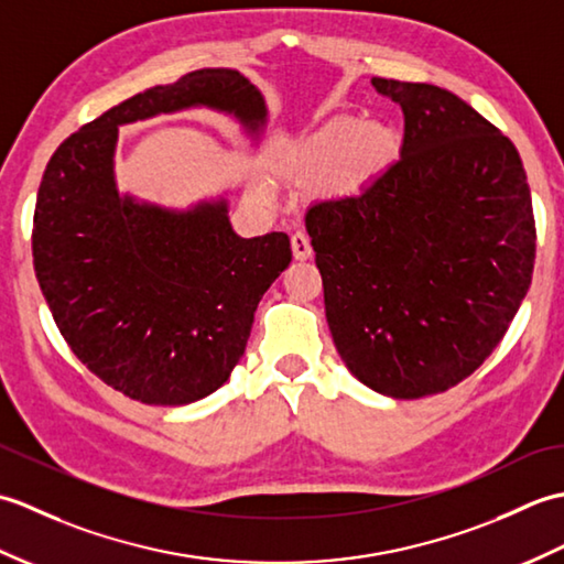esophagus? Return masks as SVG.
<instances>
[{"label": "esophagus", "mask_w": 564, "mask_h": 564, "mask_svg": "<svg viewBox=\"0 0 564 564\" xmlns=\"http://www.w3.org/2000/svg\"><path fill=\"white\" fill-rule=\"evenodd\" d=\"M291 247H293V257L297 261H305V259L313 257V247H310V239L303 232H295L291 237Z\"/></svg>", "instance_id": "34e87169"}]
</instances>
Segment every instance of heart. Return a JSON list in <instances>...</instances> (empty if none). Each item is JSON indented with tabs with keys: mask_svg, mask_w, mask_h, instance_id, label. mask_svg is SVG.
Segmentation results:
<instances>
[{
	"mask_svg": "<svg viewBox=\"0 0 564 564\" xmlns=\"http://www.w3.org/2000/svg\"><path fill=\"white\" fill-rule=\"evenodd\" d=\"M400 152L402 135L392 123L334 116L297 142L293 170L310 184L327 182L334 194L349 196L386 174Z\"/></svg>",
	"mask_w": 564,
	"mask_h": 564,
	"instance_id": "b5f03b06",
	"label": "heart"
}]
</instances>
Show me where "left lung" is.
Masks as SVG:
<instances>
[{"label":"left lung","mask_w":564,"mask_h":564,"mask_svg":"<svg viewBox=\"0 0 564 564\" xmlns=\"http://www.w3.org/2000/svg\"><path fill=\"white\" fill-rule=\"evenodd\" d=\"M400 104V160L361 194L305 215L332 339L380 394L458 386L505 339L535 261L531 188L513 142L434 84L373 77Z\"/></svg>","instance_id":"left-lung-1"}]
</instances>
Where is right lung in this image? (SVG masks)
<instances>
[{
  "label": "right lung",
  "instance_id": "right-lung-1",
  "mask_svg": "<svg viewBox=\"0 0 564 564\" xmlns=\"http://www.w3.org/2000/svg\"><path fill=\"white\" fill-rule=\"evenodd\" d=\"M206 106L259 135L261 91L237 69H196L82 126L45 166L33 213L35 279L72 354L126 398L178 406L218 390L257 305L293 259L285 232L239 237L227 200L188 210L121 196L118 128Z\"/></svg>",
  "mask_w": 564,
  "mask_h": 564
}]
</instances>
